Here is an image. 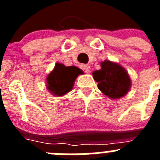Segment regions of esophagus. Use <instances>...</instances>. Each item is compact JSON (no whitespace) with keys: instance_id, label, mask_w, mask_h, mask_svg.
Returning <instances> with one entry per match:
<instances>
[{"instance_id":"obj_1","label":"esophagus","mask_w":160,"mask_h":160,"mask_svg":"<svg viewBox=\"0 0 160 160\" xmlns=\"http://www.w3.org/2000/svg\"><path fill=\"white\" fill-rule=\"evenodd\" d=\"M81 68H82V70L85 73H90V67L89 66H87V65H82Z\"/></svg>"}]
</instances>
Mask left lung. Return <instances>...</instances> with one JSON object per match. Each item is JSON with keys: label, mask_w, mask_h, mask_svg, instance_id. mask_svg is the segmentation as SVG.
<instances>
[{"label": "left lung", "mask_w": 160, "mask_h": 160, "mask_svg": "<svg viewBox=\"0 0 160 160\" xmlns=\"http://www.w3.org/2000/svg\"><path fill=\"white\" fill-rule=\"evenodd\" d=\"M98 88L112 99H118L128 94L131 81L127 70L119 64L105 60L101 62V69L93 72Z\"/></svg>", "instance_id": "8db88e82"}]
</instances>
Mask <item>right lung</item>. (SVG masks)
Wrapping results in <instances>:
<instances>
[{"label":"right lung","mask_w":160,"mask_h":160,"mask_svg":"<svg viewBox=\"0 0 160 160\" xmlns=\"http://www.w3.org/2000/svg\"><path fill=\"white\" fill-rule=\"evenodd\" d=\"M83 71L76 66H66L56 63L54 69L46 78V86L49 92L54 96H62L73 89V83Z\"/></svg>","instance_id":"1"}]
</instances>
